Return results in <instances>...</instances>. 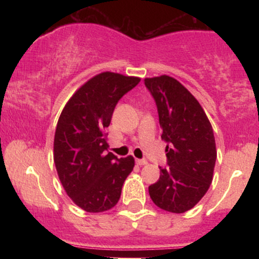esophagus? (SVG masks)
<instances>
[{"label": "esophagus", "instance_id": "obj_1", "mask_svg": "<svg viewBox=\"0 0 259 259\" xmlns=\"http://www.w3.org/2000/svg\"><path fill=\"white\" fill-rule=\"evenodd\" d=\"M136 164H138V165H146L147 160L146 159H136Z\"/></svg>", "mask_w": 259, "mask_h": 259}]
</instances>
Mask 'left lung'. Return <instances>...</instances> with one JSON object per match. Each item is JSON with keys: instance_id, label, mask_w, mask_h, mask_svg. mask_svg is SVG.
Returning <instances> with one entry per match:
<instances>
[{"instance_id": "1", "label": "left lung", "mask_w": 259, "mask_h": 259, "mask_svg": "<svg viewBox=\"0 0 259 259\" xmlns=\"http://www.w3.org/2000/svg\"><path fill=\"white\" fill-rule=\"evenodd\" d=\"M145 85L156 101L168 159L158 181L148 187L150 197L167 212L184 213L200 202L213 180L214 134L200 102L177 79L153 76Z\"/></svg>"}]
</instances>
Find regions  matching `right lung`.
I'll list each match as a JSON object with an SVG mask.
<instances>
[{
  "instance_id": "add662e5",
  "label": "right lung",
  "mask_w": 259,
  "mask_h": 259,
  "mask_svg": "<svg viewBox=\"0 0 259 259\" xmlns=\"http://www.w3.org/2000/svg\"><path fill=\"white\" fill-rule=\"evenodd\" d=\"M138 76L103 72L89 79L65 103L53 141L59 180L76 206L90 213L118 203L121 187L135 165L133 156L106 153V127L115 105L140 82Z\"/></svg>"
}]
</instances>
